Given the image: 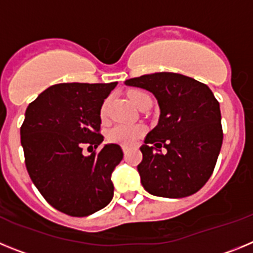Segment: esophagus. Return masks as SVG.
<instances>
[{
    "label": "esophagus",
    "instance_id": "34e87169",
    "mask_svg": "<svg viewBox=\"0 0 253 253\" xmlns=\"http://www.w3.org/2000/svg\"><path fill=\"white\" fill-rule=\"evenodd\" d=\"M122 148H123V152H124V153H126V152L129 151V148H128V147H126V146H123Z\"/></svg>",
    "mask_w": 253,
    "mask_h": 253
}]
</instances>
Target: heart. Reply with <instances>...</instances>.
Masks as SVG:
<instances>
[{"instance_id":"b5f03b06","label":"heart","mask_w":253,"mask_h":253,"mask_svg":"<svg viewBox=\"0 0 253 253\" xmlns=\"http://www.w3.org/2000/svg\"><path fill=\"white\" fill-rule=\"evenodd\" d=\"M128 97L135 107H139L147 99H151L146 92H142V91H131V92H129ZM106 113L107 100L102 102L101 109H100V116L102 119L106 116ZM144 131H146V129L143 125L118 124L107 130L106 138L110 143H115V144H120V146H131L142 137Z\"/></svg>"}]
</instances>
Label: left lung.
Instances as JSON below:
<instances>
[{
	"instance_id": "1",
	"label": "left lung",
	"mask_w": 253,
	"mask_h": 253,
	"mask_svg": "<svg viewBox=\"0 0 253 253\" xmlns=\"http://www.w3.org/2000/svg\"><path fill=\"white\" fill-rule=\"evenodd\" d=\"M125 84L152 92L160 106L157 126L140 147L143 160L137 169L143 187L162 198L195 194L213 173L222 148V115L211 90L172 72L130 78Z\"/></svg>"
}]
</instances>
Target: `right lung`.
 Returning <instances> with one entry per match:
<instances>
[{
  "instance_id": "right-lung-1",
  "label": "right lung",
  "mask_w": 253,
  "mask_h": 253,
  "mask_svg": "<svg viewBox=\"0 0 253 253\" xmlns=\"http://www.w3.org/2000/svg\"><path fill=\"white\" fill-rule=\"evenodd\" d=\"M118 82L58 84L29 104L20 128L26 169L46 202L71 216H87L111 202V173L123 160L118 144L97 148L100 109Z\"/></svg>"
}]
</instances>
